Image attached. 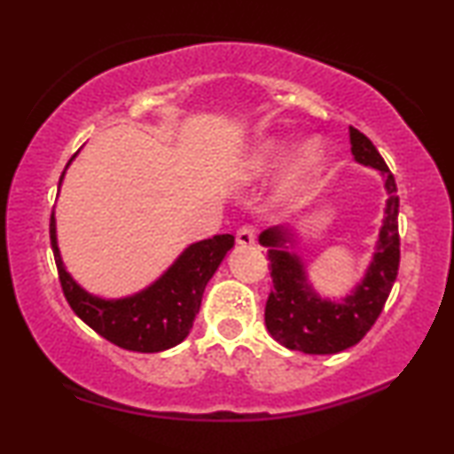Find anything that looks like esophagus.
Listing matches in <instances>:
<instances>
[{
    "instance_id": "1",
    "label": "esophagus",
    "mask_w": 454,
    "mask_h": 454,
    "mask_svg": "<svg viewBox=\"0 0 454 454\" xmlns=\"http://www.w3.org/2000/svg\"><path fill=\"white\" fill-rule=\"evenodd\" d=\"M235 239H238L239 246H254L256 244V229H254L252 225H244L238 229V233H235Z\"/></svg>"
}]
</instances>
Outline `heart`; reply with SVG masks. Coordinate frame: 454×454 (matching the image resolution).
<instances>
[{
	"instance_id": "heart-1",
	"label": "heart",
	"mask_w": 454,
	"mask_h": 454,
	"mask_svg": "<svg viewBox=\"0 0 454 454\" xmlns=\"http://www.w3.org/2000/svg\"><path fill=\"white\" fill-rule=\"evenodd\" d=\"M278 157V151L277 148H269V151H264L262 154H260V159L256 160V167H262L266 163H270L272 159ZM320 163V148L316 142H308V145L301 146L300 154H297L295 159V167H294V179H300L301 176H308V173H312L316 167H318Z\"/></svg>"
}]
</instances>
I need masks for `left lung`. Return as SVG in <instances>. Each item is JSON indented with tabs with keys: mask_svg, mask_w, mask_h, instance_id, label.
Wrapping results in <instances>:
<instances>
[{
	"mask_svg": "<svg viewBox=\"0 0 454 454\" xmlns=\"http://www.w3.org/2000/svg\"><path fill=\"white\" fill-rule=\"evenodd\" d=\"M349 140L357 163L380 171L388 192L387 216L378 235L374 258L356 291L340 303L322 300L309 287L300 256L283 247L285 241H294L289 229L275 227L260 233V244L269 247L272 277L264 322L272 339L291 351L328 356L357 345L380 316L399 272V196L395 176L368 136L349 126Z\"/></svg>",
	"mask_w": 454,
	"mask_h": 454,
	"instance_id": "left-lung-1",
	"label": "left lung"
}]
</instances>
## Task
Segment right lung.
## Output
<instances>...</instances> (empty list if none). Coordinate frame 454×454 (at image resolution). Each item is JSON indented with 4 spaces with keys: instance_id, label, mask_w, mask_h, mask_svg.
Listing matches in <instances>:
<instances>
[{
    "instance_id": "right-lung-1",
    "label": "right lung",
    "mask_w": 454,
    "mask_h": 454,
    "mask_svg": "<svg viewBox=\"0 0 454 454\" xmlns=\"http://www.w3.org/2000/svg\"><path fill=\"white\" fill-rule=\"evenodd\" d=\"M61 179L64 173L59 184ZM49 235L61 291L74 314L109 343L140 353L165 351L188 337L200 309L204 287L235 241L233 235L225 233L192 244L151 287L123 300H101L86 294L64 269L55 239L53 215L49 221Z\"/></svg>"
}]
</instances>
